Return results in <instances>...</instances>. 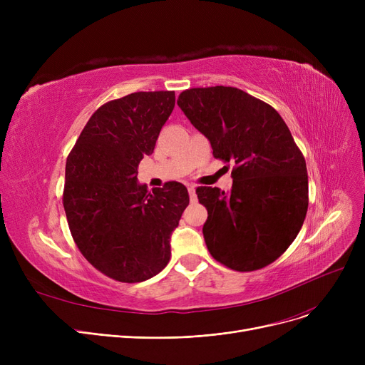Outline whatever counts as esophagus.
Returning <instances> with one entry per match:
<instances>
[{
    "label": "esophagus",
    "mask_w": 365,
    "mask_h": 365,
    "mask_svg": "<svg viewBox=\"0 0 365 365\" xmlns=\"http://www.w3.org/2000/svg\"><path fill=\"white\" fill-rule=\"evenodd\" d=\"M187 190H189V198L192 202H197V186L195 185H187Z\"/></svg>",
    "instance_id": "esophagus-1"
}]
</instances>
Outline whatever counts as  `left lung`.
<instances>
[{"label": "left lung", "mask_w": 365, "mask_h": 365, "mask_svg": "<svg viewBox=\"0 0 365 365\" xmlns=\"http://www.w3.org/2000/svg\"><path fill=\"white\" fill-rule=\"evenodd\" d=\"M178 105L215 158L235 164L229 194L197 187L210 255L240 272L272 263L297 237L309 202L306 161L289 127L271 105L235 87L189 88Z\"/></svg>", "instance_id": "8db88e82"}]
</instances>
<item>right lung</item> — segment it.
Listing matches in <instances>:
<instances>
[{
  "label": "right lung",
  "mask_w": 365,
  "mask_h": 365,
  "mask_svg": "<svg viewBox=\"0 0 365 365\" xmlns=\"http://www.w3.org/2000/svg\"><path fill=\"white\" fill-rule=\"evenodd\" d=\"M175 91H138L96 110L66 160L63 207L72 238L102 274L140 282L170 260V238L189 204L179 182L148 190L138 167L155 148Z\"/></svg>",
  "instance_id": "1"
}]
</instances>
